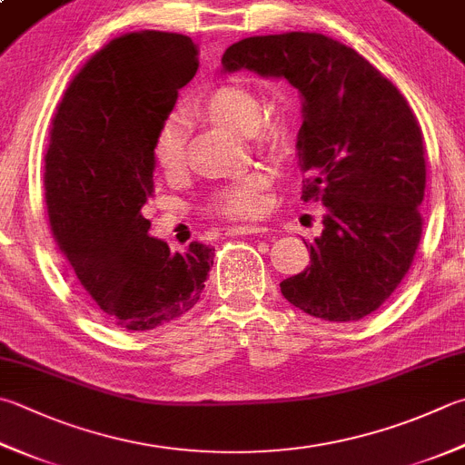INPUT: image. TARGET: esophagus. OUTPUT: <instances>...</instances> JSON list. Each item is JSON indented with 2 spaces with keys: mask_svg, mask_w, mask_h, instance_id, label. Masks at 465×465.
<instances>
[{
  "mask_svg": "<svg viewBox=\"0 0 465 465\" xmlns=\"http://www.w3.org/2000/svg\"><path fill=\"white\" fill-rule=\"evenodd\" d=\"M267 229L265 226H259V224H236V226H231L229 231H226V234H261L265 232Z\"/></svg>",
  "mask_w": 465,
  "mask_h": 465,
  "instance_id": "1",
  "label": "esophagus"
}]
</instances>
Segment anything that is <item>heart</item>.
<instances>
[{"mask_svg": "<svg viewBox=\"0 0 465 465\" xmlns=\"http://www.w3.org/2000/svg\"><path fill=\"white\" fill-rule=\"evenodd\" d=\"M194 109L216 125L241 134L269 157H283L289 150V125L283 113L269 111L261 115V99L244 84H218L194 101ZM153 160L163 176L176 178L186 165V127L178 117H170L157 129L153 139ZM267 178L251 173L232 186L218 192L213 210L223 216L249 218L261 213L262 188Z\"/></svg>", "mask_w": 465, "mask_h": 465, "instance_id": "1", "label": "heart"}]
</instances>
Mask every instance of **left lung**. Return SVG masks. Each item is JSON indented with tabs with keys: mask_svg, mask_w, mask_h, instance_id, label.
<instances>
[{
	"mask_svg": "<svg viewBox=\"0 0 465 465\" xmlns=\"http://www.w3.org/2000/svg\"><path fill=\"white\" fill-rule=\"evenodd\" d=\"M283 78L302 96L297 163L303 203L323 206L312 262L282 282L295 308L328 322L379 310L407 275L421 239L423 134L389 78L322 34L252 36L223 54L221 73Z\"/></svg>",
	"mask_w": 465,
	"mask_h": 465,
	"instance_id": "obj_1",
	"label": "left lung"
}]
</instances>
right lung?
Segmentation results:
<instances>
[{"mask_svg": "<svg viewBox=\"0 0 465 465\" xmlns=\"http://www.w3.org/2000/svg\"><path fill=\"white\" fill-rule=\"evenodd\" d=\"M196 70L188 36L125 34L74 76L52 124V231L86 293L125 330L160 328L194 308L213 267L210 244L172 252L142 213L153 194L155 134Z\"/></svg>", "mask_w": 465, "mask_h": 465, "instance_id": "add662e5", "label": "right lung"}]
</instances>
